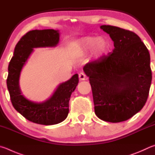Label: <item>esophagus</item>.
<instances>
[{
  "label": "esophagus",
  "mask_w": 155,
  "mask_h": 155,
  "mask_svg": "<svg viewBox=\"0 0 155 155\" xmlns=\"http://www.w3.org/2000/svg\"><path fill=\"white\" fill-rule=\"evenodd\" d=\"M79 78L80 80H86V78H86V75L84 73L80 72L79 73Z\"/></svg>",
  "instance_id": "esophagus-1"
}]
</instances>
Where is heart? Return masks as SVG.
Instances as JSON below:
<instances>
[{
  "mask_svg": "<svg viewBox=\"0 0 155 155\" xmlns=\"http://www.w3.org/2000/svg\"><path fill=\"white\" fill-rule=\"evenodd\" d=\"M75 45L84 50H89L94 48L97 54H101L106 51L108 43L104 38L86 37L76 41Z\"/></svg>",
  "mask_w": 155,
  "mask_h": 155,
  "instance_id": "heart-1",
  "label": "heart"
}]
</instances>
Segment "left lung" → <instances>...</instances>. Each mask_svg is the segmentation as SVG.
<instances>
[{"instance_id": "left-lung-1", "label": "left lung", "mask_w": 155, "mask_h": 155, "mask_svg": "<svg viewBox=\"0 0 155 155\" xmlns=\"http://www.w3.org/2000/svg\"><path fill=\"white\" fill-rule=\"evenodd\" d=\"M101 28L110 35L114 49L83 69L89 77L97 117L120 123L134 116L147 101L152 80L150 54L135 32L110 25Z\"/></svg>"}]
</instances>
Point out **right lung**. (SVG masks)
<instances>
[{"label": "right lung", "instance_id": "right-lung-1", "mask_svg": "<svg viewBox=\"0 0 155 155\" xmlns=\"http://www.w3.org/2000/svg\"><path fill=\"white\" fill-rule=\"evenodd\" d=\"M58 41V31L55 30L28 32L16 44L8 67L7 86L13 107L27 120L43 125L60 123L67 117L70 97L79 82L78 75L75 74L70 80L60 84L51 98L40 104L30 101L21 95L19 77L33 48L56 46Z\"/></svg>", "mask_w": 155, "mask_h": 155}]
</instances>
